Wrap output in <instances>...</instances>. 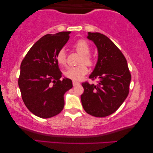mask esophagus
<instances>
[{
  "mask_svg": "<svg viewBox=\"0 0 153 153\" xmlns=\"http://www.w3.org/2000/svg\"><path fill=\"white\" fill-rule=\"evenodd\" d=\"M72 84H73V85H74V86H76V85H80V83L77 82V81H72Z\"/></svg>",
  "mask_w": 153,
  "mask_h": 153,
  "instance_id": "1",
  "label": "esophagus"
}]
</instances>
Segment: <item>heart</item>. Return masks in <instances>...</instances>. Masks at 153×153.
<instances>
[{
	"instance_id": "b5f03b06",
	"label": "heart",
	"mask_w": 153,
	"mask_h": 153,
	"mask_svg": "<svg viewBox=\"0 0 153 153\" xmlns=\"http://www.w3.org/2000/svg\"><path fill=\"white\" fill-rule=\"evenodd\" d=\"M76 51L81 54V58L79 60V65L78 66L72 67L68 68L65 71L64 74L67 78L72 79L74 81H79L83 79L85 74L88 72L86 64L88 65H93V58L89 54L90 45L87 41L84 39H80L77 41L74 45ZM56 60L58 63L62 66H65L67 63V56L64 49H60L56 55ZM85 63V64L84 63Z\"/></svg>"
}]
</instances>
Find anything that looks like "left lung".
I'll list each match as a JSON object with an SVG mask.
<instances>
[{"label": "left lung", "mask_w": 153, "mask_h": 153, "mask_svg": "<svg viewBox=\"0 0 153 153\" xmlns=\"http://www.w3.org/2000/svg\"><path fill=\"white\" fill-rule=\"evenodd\" d=\"M87 38L97 47L98 58L90 79H99L97 85L82 83L81 96L85 111L95 117L114 114L126 99L131 81L127 60L120 50L102 33H88Z\"/></svg>", "instance_id": "1"}]
</instances>
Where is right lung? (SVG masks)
I'll return each instance as SVG.
<instances>
[{
  "label": "right lung",
  "instance_id": "add662e5",
  "mask_svg": "<svg viewBox=\"0 0 153 153\" xmlns=\"http://www.w3.org/2000/svg\"><path fill=\"white\" fill-rule=\"evenodd\" d=\"M70 31L47 34L30 48L22 60L18 84L25 105L42 118L60 114L64 95L72 88V80L62 79L56 60L58 51L68 42Z\"/></svg>",
  "mask_w": 153,
  "mask_h": 153
}]
</instances>
